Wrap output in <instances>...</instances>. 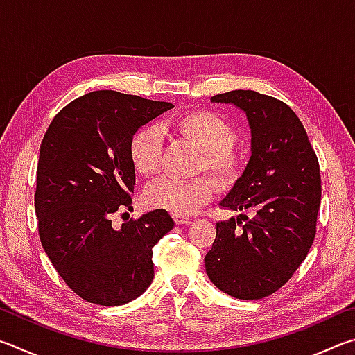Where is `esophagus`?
<instances>
[{"label":"esophagus","mask_w":355,"mask_h":355,"mask_svg":"<svg viewBox=\"0 0 355 355\" xmlns=\"http://www.w3.org/2000/svg\"><path fill=\"white\" fill-rule=\"evenodd\" d=\"M173 220H175L177 225H188V224H191V219L186 218V216H182V214H173Z\"/></svg>","instance_id":"1"}]
</instances>
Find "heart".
Listing matches in <instances>:
<instances>
[{"label":"heart","mask_w":355,"mask_h":355,"mask_svg":"<svg viewBox=\"0 0 355 355\" xmlns=\"http://www.w3.org/2000/svg\"><path fill=\"white\" fill-rule=\"evenodd\" d=\"M169 128L202 150L200 167L218 175L222 183H235L243 172V155L233 147L236 131L219 114L207 110L184 112L172 120ZM130 161L142 177H153L159 171L163 156L161 131L148 125L137 130L130 141ZM218 186L207 175L180 180L161 178L150 184L144 202L150 208L173 214H191L213 199Z\"/></svg>","instance_id":"obj_1"}]
</instances>
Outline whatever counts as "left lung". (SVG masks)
Here are the masks:
<instances>
[{"instance_id":"8db88e82","label":"left lung","mask_w":355,"mask_h":355,"mask_svg":"<svg viewBox=\"0 0 355 355\" xmlns=\"http://www.w3.org/2000/svg\"><path fill=\"white\" fill-rule=\"evenodd\" d=\"M211 101L244 111L252 136L249 163L220 205L255 216L216 224L207 274L233 297L263 299L291 279L313 244L320 164L302 122L284 101L255 91L219 94Z\"/></svg>"}]
</instances>
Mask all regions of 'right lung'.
<instances>
[{"mask_svg": "<svg viewBox=\"0 0 355 355\" xmlns=\"http://www.w3.org/2000/svg\"><path fill=\"white\" fill-rule=\"evenodd\" d=\"M173 105L116 91L83 95L58 112L40 144L34 205L58 274L87 302L123 305L153 280V245L173 228L166 209L112 227L131 207L130 141Z\"/></svg>", "mask_w": 355, "mask_h": 355, "instance_id": "right-lung-1", "label": "right lung"}]
</instances>
